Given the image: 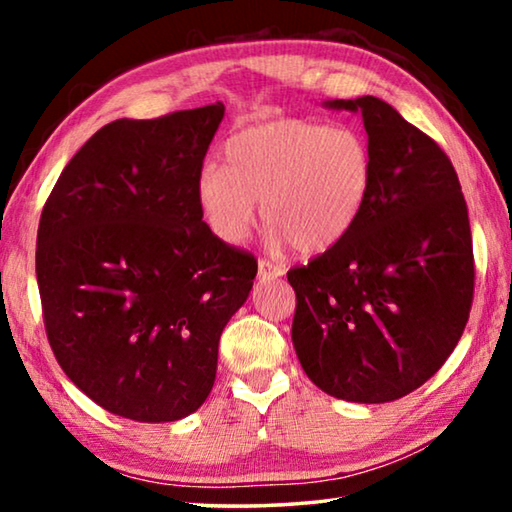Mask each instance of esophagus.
<instances>
[{
    "label": "esophagus",
    "mask_w": 512,
    "mask_h": 512,
    "mask_svg": "<svg viewBox=\"0 0 512 512\" xmlns=\"http://www.w3.org/2000/svg\"><path fill=\"white\" fill-rule=\"evenodd\" d=\"M284 275V268L280 264L268 262V259H259L257 264V277L259 280H275V277Z\"/></svg>",
    "instance_id": "esophagus-1"
}]
</instances>
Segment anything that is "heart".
<instances>
[{
	"label": "heart",
	"mask_w": 512,
	"mask_h": 512,
	"mask_svg": "<svg viewBox=\"0 0 512 512\" xmlns=\"http://www.w3.org/2000/svg\"><path fill=\"white\" fill-rule=\"evenodd\" d=\"M375 187V153L357 126L273 119L225 144V167L207 162L196 203L212 235L228 246L248 237L257 201L273 246L320 255L350 235Z\"/></svg>",
	"instance_id": "heart-1"
}]
</instances>
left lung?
<instances>
[{
    "label": "left lung",
    "instance_id": "1",
    "mask_svg": "<svg viewBox=\"0 0 512 512\" xmlns=\"http://www.w3.org/2000/svg\"><path fill=\"white\" fill-rule=\"evenodd\" d=\"M361 112L375 187L339 246L287 273L302 370L345 402L400 400L454 352L474 296L472 232L445 151L377 97L334 99Z\"/></svg>",
    "mask_w": 512,
    "mask_h": 512
}]
</instances>
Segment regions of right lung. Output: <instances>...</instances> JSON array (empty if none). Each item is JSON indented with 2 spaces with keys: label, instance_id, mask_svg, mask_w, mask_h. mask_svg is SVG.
<instances>
[{
  "label": "right lung",
  "instance_id": "right-lung-1",
  "mask_svg": "<svg viewBox=\"0 0 512 512\" xmlns=\"http://www.w3.org/2000/svg\"><path fill=\"white\" fill-rule=\"evenodd\" d=\"M225 106L117 119L69 160L45 203L36 275L60 368L103 409L187 418L210 395L219 339L257 259L216 239L196 176Z\"/></svg>",
  "mask_w": 512,
  "mask_h": 512
}]
</instances>
